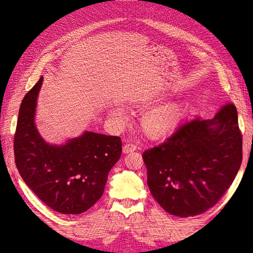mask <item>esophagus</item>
I'll list each match as a JSON object with an SVG mask.
<instances>
[{"mask_svg": "<svg viewBox=\"0 0 253 253\" xmlns=\"http://www.w3.org/2000/svg\"><path fill=\"white\" fill-rule=\"evenodd\" d=\"M137 150V146L135 143H126L125 146L123 147V152L124 153H129V152H133Z\"/></svg>", "mask_w": 253, "mask_h": 253, "instance_id": "esophagus-1", "label": "esophagus"}]
</instances>
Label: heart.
<instances>
[{"label":"heart","instance_id":"obj_1","mask_svg":"<svg viewBox=\"0 0 253 253\" xmlns=\"http://www.w3.org/2000/svg\"><path fill=\"white\" fill-rule=\"evenodd\" d=\"M117 120H124L125 114L121 110L113 112ZM180 120V109L175 103H169L149 111L141 120L144 135L150 139H162L174 131Z\"/></svg>","mask_w":253,"mask_h":253}]
</instances>
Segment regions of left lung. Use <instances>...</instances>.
I'll return each mask as SVG.
<instances>
[{"mask_svg":"<svg viewBox=\"0 0 253 253\" xmlns=\"http://www.w3.org/2000/svg\"><path fill=\"white\" fill-rule=\"evenodd\" d=\"M150 192L171 215H200L233 184L243 161L237 109L223 105L212 120L185 123L142 153Z\"/></svg>","mask_w":253,"mask_h":253,"instance_id":"obj_1","label":"left lung"}]
</instances>
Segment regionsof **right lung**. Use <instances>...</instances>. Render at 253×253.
<instances>
[{
	"mask_svg": "<svg viewBox=\"0 0 253 253\" xmlns=\"http://www.w3.org/2000/svg\"><path fill=\"white\" fill-rule=\"evenodd\" d=\"M42 80L27 92L19 107L14 136L16 168L47 207L62 214H80L103 195L109 171L121 159L122 140L85 131L63 146L46 143L35 125Z\"/></svg>",
	"mask_w": 253,
	"mask_h": 253,
	"instance_id": "right-lung-1",
	"label": "right lung"
}]
</instances>
